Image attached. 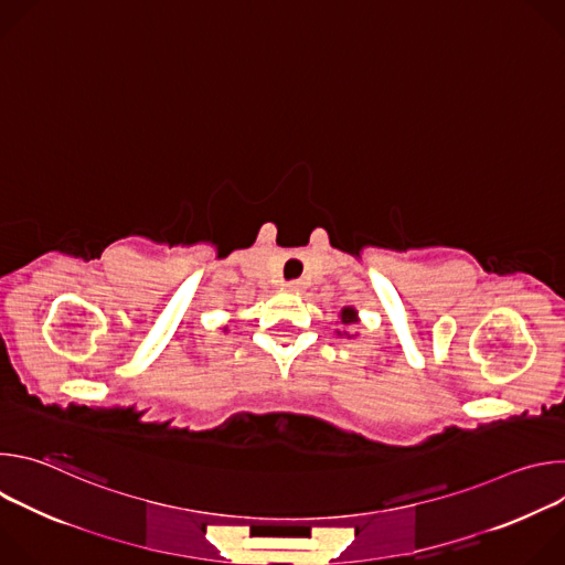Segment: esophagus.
Listing matches in <instances>:
<instances>
[{"label": "esophagus", "mask_w": 565, "mask_h": 565, "mask_svg": "<svg viewBox=\"0 0 565 565\" xmlns=\"http://www.w3.org/2000/svg\"><path fill=\"white\" fill-rule=\"evenodd\" d=\"M306 288V281L303 279H295V281H288V290L292 292H301Z\"/></svg>", "instance_id": "obj_1"}]
</instances>
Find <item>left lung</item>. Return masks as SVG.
I'll return each mask as SVG.
<instances>
[{
  "mask_svg": "<svg viewBox=\"0 0 565 565\" xmlns=\"http://www.w3.org/2000/svg\"><path fill=\"white\" fill-rule=\"evenodd\" d=\"M340 329H335V333L340 335V338H355L353 333H351V327H355L358 324V321H360V315H358V310L353 308V306H344L342 310H340Z\"/></svg>",
  "mask_w": 565,
  "mask_h": 565,
  "instance_id": "left-lung-1",
  "label": "left lung"
}]
</instances>
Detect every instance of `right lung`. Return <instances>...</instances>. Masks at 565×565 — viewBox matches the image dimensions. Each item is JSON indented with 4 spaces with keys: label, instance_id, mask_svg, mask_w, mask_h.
I'll return each mask as SVG.
<instances>
[{
    "label": "right lung",
    "instance_id": "1",
    "mask_svg": "<svg viewBox=\"0 0 565 565\" xmlns=\"http://www.w3.org/2000/svg\"><path fill=\"white\" fill-rule=\"evenodd\" d=\"M223 333H227V327H223Z\"/></svg>",
    "mask_w": 565,
    "mask_h": 565
}]
</instances>
